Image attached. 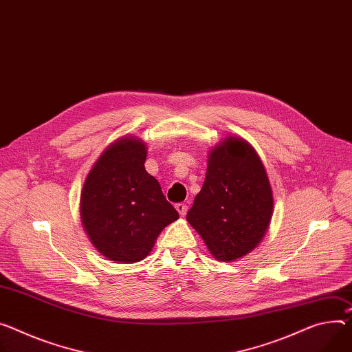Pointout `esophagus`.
<instances>
[{
  "instance_id": "34e87169",
  "label": "esophagus",
  "mask_w": 352,
  "mask_h": 352,
  "mask_svg": "<svg viewBox=\"0 0 352 352\" xmlns=\"http://www.w3.org/2000/svg\"><path fill=\"white\" fill-rule=\"evenodd\" d=\"M175 207H176V210L179 211V214L182 215V217H184L186 212H187V206L184 203H177Z\"/></svg>"
}]
</instances>
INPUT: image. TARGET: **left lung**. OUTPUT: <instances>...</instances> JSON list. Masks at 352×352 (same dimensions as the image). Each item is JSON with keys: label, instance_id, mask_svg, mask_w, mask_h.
<instances>
[{"label": "left lung", "instance_id": "obj_1", "mask_svg": "<svg viewBox=\"0 0 352 352\" xmlns=\"http://www.w3.org/2000/svg\"><path fill=\"white\" fill-rule=\"evenodd\" d=\"M274 197L256 152L230 137L208 156L206 180L186 219L210 252L230 262L251 252L265 235Z\"/></svg>", "mask_w": 352, "mask_h": 352}]
</instances>
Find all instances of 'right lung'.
Returning <instances> with one entry per match:
<instances>
[{"instance_id": "add662e5", "label": "right lung", "mask_w": 352, "mask_h": 352, "mask_svg": "<svg viewBox=\"0 0 352 352\" xmlns=\"http://www.w3.org/2000/svg\"><path fill=\"white\" fill-rule=\"evenodd\" d=\"M145 159L141 141H116L85 182L82 220L94 247L110 261H142L160 231L179 219L159 182L145 170Z\"/></svg>"}]
</instances>
